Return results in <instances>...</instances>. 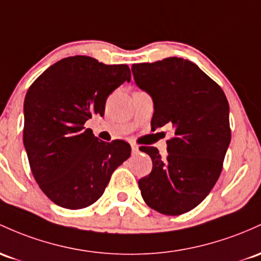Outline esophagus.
Masks as SVG:
<instances>
[{
    "label": "esophagus",
    "instance_id": "34e87169",
    "mask_svg": "<svg viewBox=\"0 0 261 261\" xmlns=\"http://www.w3.org/2000/svg\"><path fill=\"white\" fill-rule=\"evenodd\" d=\"M131 151H133V154L139 153V146L135 145V144H133V145H131Z\"/></svg>",
    "mask_w": 261,
    "mask_h": 261
}]
</instances>
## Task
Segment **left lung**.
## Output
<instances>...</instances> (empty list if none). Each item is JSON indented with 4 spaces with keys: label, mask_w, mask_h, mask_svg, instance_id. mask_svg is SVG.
Segmentation results:
<instances>
[{
    "label": "left lung",
    "mask_w": 261,
    "mask_h": 261,
    "mask_svg": "<svg viewBox=\"0 0 261 261\" xmlns=\"http://www.w3.org/2000/svg\"><path fill=\"white\" fill-rule=\"evenodd\" d=\"M136 85L153 100L151 128L170 125L168 153L144 147L152 171L139 181L146 204L166 216L193 210L218 181L230 144L229 104L224 91L187 59L171 57L134 64Z\"/></svg>",
    "instance_id": "left-lung-1"
}]
</instances>
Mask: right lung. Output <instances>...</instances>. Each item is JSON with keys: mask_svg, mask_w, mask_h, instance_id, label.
Wrapping results in <instances>:
<instances>
[{"mask_svg": "<svg viewBox=\"0 0 261 261\" xmlns=\"http://www.w3.org/2000/svg\"><path fill=\"white\" fill-rule=\"evenodd\" d=\"M130 80L126 64L75 56L57 62L28 89L23 144L34 179L53 203L68 210L89 207L130 157L127 142H104L84 126L93 115L104 116L108 96Z\"/></svg>", "mask_w": 261, "mask_h": 261, "instance_id": "1", "label": "right lung"}]
</instances>
